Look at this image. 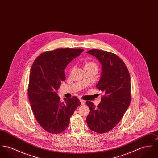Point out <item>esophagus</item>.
Returning <instances> with one entry per match:
<instances>
[{
	"mask_svg": "<svg viewBox=\"0 0 158 158\" xmlns=\"http://www.w3.org/2000/svg\"><path fill=\"white\" fill-rule=\"evenodd\" d=\"M80 102H81V105H85V102L84 100H82V99H81L80 100Z\"/></svg>",
	"mask_w": 158,
	"mask_h": 158,
	"instance_id": "esophagus-1",
	"label": "esophagus"
}]
</instances>
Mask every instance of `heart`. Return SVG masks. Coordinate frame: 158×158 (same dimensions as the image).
<instances>
[{
  "mask_svg": "<svg viewBox=\"0 0 158 158\" xmlns=\"http://www.w3.org/2000/svg\"><path fill=\"white\" fill-rule=\"evenodd\" d=\"M92 68L97 69V65L96 62L93 61H88V62H86L84 64V69H92Z\"/></svg>",
  "mask_w": 158,
  "mask_h": 158,
  "instance_id": "1",
  "label": "heart"
}]
</instances>
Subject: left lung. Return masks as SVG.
Here are the masks:
<instances>
[{
  "instance_id": "1",
  "label": "left lung",
  "mask_w": 158,
  "mask_h": 158,
  "mask_svg": "<svg viewBox=\"0 0 158 158\" xmlns=\"http://www.w3.org/2000/svg\"><path fill=\"white\" fill-rule=\"evenodd\" d=\"M95 56L102 65V73L96 87L103 96L96 106L87 101L90 109L86 117L89 128L103 134L114 128L122 120L131 100V77L124 62L117 55L98 49L86 52Z\"/></svg>"
}]
</instances>
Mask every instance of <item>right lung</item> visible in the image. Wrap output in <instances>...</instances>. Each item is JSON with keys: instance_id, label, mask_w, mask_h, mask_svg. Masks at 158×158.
<instances>
[{"instance_id": "obj_1", "label": "right lung", "mask_w": 158, "mask_h": 158, "mask_svg": "<svg viewBox=\"0 0 158 158\" xmlns=\"http://www.w3.org/2000/svg\"><path fill=\"white\" fill-rule=\"evenodd\" d=\"M83 51L67 48L48 51L33 62L28 97L36 121L48 132L60 134L65 131L74 110L81 105L76 96L61 102L57 91L65 79L66 66Z\"/></svg>"}]
</instances>
